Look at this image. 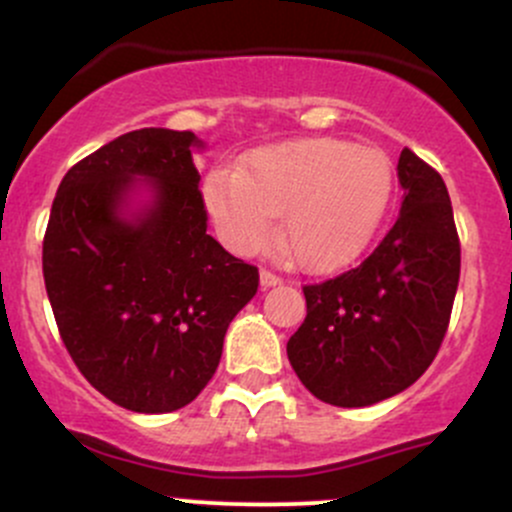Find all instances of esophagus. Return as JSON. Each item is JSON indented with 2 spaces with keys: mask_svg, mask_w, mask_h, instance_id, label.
<instances>
[{
  "mask_svg": "<svg viewBox=\"0 0 512 512\" xmlns=\"http://www.w3.org/2000/svg\"><path fill=\"white\" fill-rule=\"evenodd\" d=\"M280 283H283V278H280L278 273L266 271V268H263V271H261V288H273V285H280Z\"/></svg>",
  "mask_w": 512,
  "mask_h": 512,
  "instance_id": "34e87169",
  "label": "esophagus"
}]
</instances>
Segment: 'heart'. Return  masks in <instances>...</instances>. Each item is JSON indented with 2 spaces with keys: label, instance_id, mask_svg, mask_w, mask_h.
Here are the masks:
<instances>
[{
  "label": "heart",
  "instance_id": "1",
  "mask_svg": "<svg viewBox=\"0 0 512 512\" xmlns=\"http://www.w3.org/2000/svg\"><path fill=\"white\" fill-rule=\"evenodd\" d=\"M395 192V168L381 148L337 139L263 146L239 173L214 170L202 197L229 251L258 254L280 239L307 271L332 273L366 251Z\"/></svg>",
  "mask_w": 512,
  "mask_h": 512
}]
</instances>
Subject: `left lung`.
I'll use <instances>...</instances> for the list:
<instances>
[{"instance_id":"obj_1","label":"left lung","mask_w":512,"mask_h":512,"mask_svg":"<svg viewBox=\"0 0 512 512\" xmlns=\"http://www.w3.org/2000/svg\"><path fill=\"white\" fill-rule=\"evenodd\" d=\"M398 180L400 217L373 254L302 288L307 317L288 342L290 366L337 408H364L412 386L452 317L461 246L447 185L410 148L400 151Z\"/></svg>"}]
</instances>
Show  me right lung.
Returning a JSON list of instances; mask_svg holds the SVG:
<instances>
[{
    "label": "right lung",
    "mask_w": 512,
    "mask_h": 512,
    "mask_svg": "<svg viewBox=\"0 0 512 512\" xmlns=\"http://www.w3.org/2000/svg\"><path fill=\"white\" fill-rule=\"evenodd\" d=\"M192 146V131L151 126L97 148L65 173L43 236L65 349L104 398L148 415L200 395L258 290V268L207 234ZM139 179L152 202L126 215Z\"/></svg>",
    "instance_id": "add662e5"
}]
</instances>
